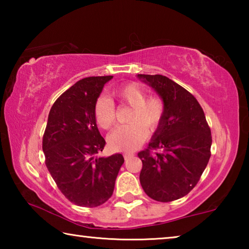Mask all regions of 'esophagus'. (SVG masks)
<instances>
[{"mask_svg": "<svg viewBox=\"0 0 249 249\" xmlns=\"http://www.w3.org/2000/svg\"><path fill=\"white\" fill-rule=\"evenodd\" d=\"M123 156H124V159H128L130 157H133L134 154H132V153H125Z\"/></svg>", "mask_w": 249, "mask_h": 249, "instance_id": "obj_1", "label": "esophagus"}]
</instances>
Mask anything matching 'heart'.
I'll return each mask as SVG.
<instances>
[{
    "label": "heart",
    "mask_w": 249,
    "mask_h": 249,
    "mask_svg": "<svg viewBox=\"0 0 249 249\" xmlns=\"http://www.w3.org/2000/svg\"><path fill=\"white\" fill-rule=\"evenodd\" d=\"M113 98L132 107L127 125L119 126L108 136L113 150L129 151L137 148L147 137V129L155 132L165 114V105L157 96L146 98L145 91L137 83L121 86L113 92ZM94 117L101 128H111L115 122V107L107 98H100L94 105Z\"/></svg>",
    "instance_id": "b5f03b06"
}]
</instances>
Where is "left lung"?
Instances as JSON below:
<instances>
[{
  "mask_svg": "<svg viewBox=\"0 0 249 249\" xmlns=\"http://www.w3.org/2000/svg\"><path fill=\"white\" fill-rule=\"evenodd\" d=\"M157 92L165 114L148 149L138 153L142 168L140 181L147 196L170 202L196 187L211 157L212 136L203 109L190 92L161 74H137ZM149 149H160L153 155Z\"/></svg>",
  "mask_w": 249,
  "mask_h": 249,
  "instance_id": "8db88e82",
  "label": "left lung"
}]
</instances>
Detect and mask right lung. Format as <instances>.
Returning <instances> with one entry per match:
<instances>
[{"instance_id":"add662e5","label":"right lung","mask_w":249,"mask_h":249,"mask_svg":"<svg viewBox=\"0 0 249 249\" xmlns=\"http://www.w3.org/2000/svg\"><path fill=\"white\" fill-rule=\"evenodd\" d=\"M113 77H89L64 92L50 108L43 138L46 166L59 190L75 205L94 208L114 191L124 158L98 157L105 146L94 117V105Z\"/></svg>"}]
</instances>
